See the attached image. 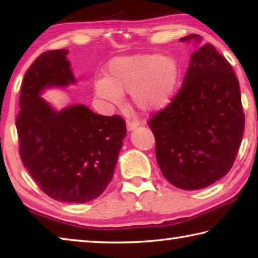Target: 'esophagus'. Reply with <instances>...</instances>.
I'll return each mask as SVG.
<instances>
[{
    "label": "esophagus",
    "instance_id": "esophagus-1",
    "mask_svg": "<svg viewBox=\"0 0 258 258\" xmlns=\"http://www.w3.org/2000/svg\"><path fill=\"white\" fill-rule=\"evenodd\" d=\"M139 126V123L138 121H134V120H131V119H127V121H126V128H127V131L130 132V131H133L135 130Z\"/></svg>",
    "mask_w": 258,
    "mask_h": 258
}]
</instances>
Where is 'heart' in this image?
<instances>
[{
  "mask_svg": "<svg viewBox=\"0 0 258 258\" xmlns=\"http://www.w3.org/2000/svg\"><path fill=\"white\" fill-rule=\"evenodd\" d=\"M180 78L177 61L171 55L138 53L109 61L106 77L94 81V93L111 104H118L121 94L138 110L150 113L171 103Z\"/></svg>",
  "mask_w": 258,
  "mask_h": 258,
  "instance_id": "1",
  "label": "heart"
}]
</instances>
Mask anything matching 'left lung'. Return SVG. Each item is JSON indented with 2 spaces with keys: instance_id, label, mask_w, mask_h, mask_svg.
I'll return each instance as SVG.
<instances>
[{
  "instance_id": "obj_1",
  "label": "left lung",
  "mask_w": 258,
  "mask_h": 258,
  "mask_svg": "<svg viewBox=\"0 0 258 258\" xmlns=\"http://www.w3.org/2000/svg\"><path fill=\"white\" fill-rule=\"evenodd\" d=\"M197 46L173 102L149 120L163 175L183 190H198L229 173L244 130L239 82L231 64L197 34Z\"/></svg>"
}]
</instances>
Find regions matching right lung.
I'll return each mask as SVG.
<instances>
[{
  "instance_id": "obj_1",
  "label": "right lung",
  "mask_w": 258,
  "mask_h": 258,
  "mask_svg": "<svg viewBox=\"0 0 258 258\" xmlns=\"http://www.w3.org/2000/svg\"><path fill=\"white\" fill-rule=\"evenodd\" d=\"M68 50L42 53L26 73L16 126L21 161L41 190L58 202L98 198L115 172L126 125L119 116L97 115L84 104L56 110L42 98L76 80Z\"/></svg>"
}]
</instances>
